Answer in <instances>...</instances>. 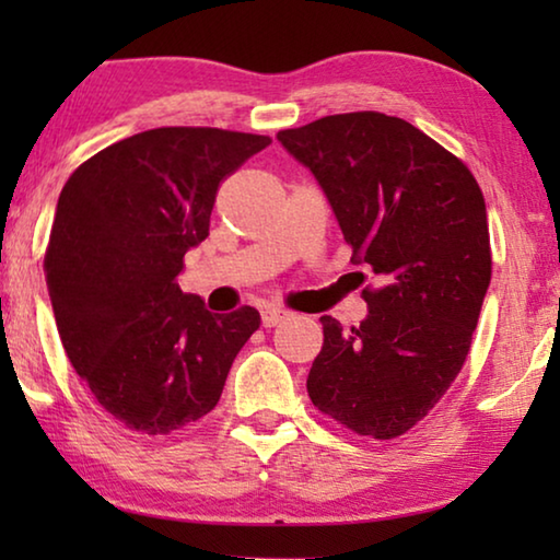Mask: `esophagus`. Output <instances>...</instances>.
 Segmentation results:
<instances>
[{
	"label": "esophagus",
	"instance_id": "obj_1",
	"mask_svg": "<svg viewBox=\"0 0 560 560\" xmlns=\"http://www.w3.org/2000/svg\"><path fill=\"white\" fill-rule=\"evenodd\" d=\"M291 314L287 308H279V306H267L261 311V324H264V328H273V326H279V324H283V320H287Z\"/></svg>",
	"mask_w": 560,
	"mask_h": 560
}]
</instances>
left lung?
I'll return each instance as SVG.
<instances>
[{
    "instance_id": "1",
    "label": "left lung",
    "mask_w": 560,
    "mask_h": 560,
    "mask_svg": "<svg viewBox=\"0 0 560 560\" xmlns=\"http://www.w3.org/2000/svg\"><path fill=\"white\" fill-rule=\"evenodd\" d=\"M277 138L324 187L353 261L381 279L363 289L371 311L350 334L320 316L311 402L363 438H400L469 355L491 281L485 195L457 155L377 110L338 113Z\"/></svg>"
}]
</instances>
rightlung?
<instances>
[{
    "label": "right lung",
    "mask_w": 560,
    "mask_h": 560,
    "mask_svg": "<svg viewBox=\"0 0 560 560\" xmlns=\"http://www.w3.org/2000/svg\"><path fill=\"white\" fill-rule=\"evenodd\" d=\"M269 136L153 128L73 170L44 257L56 328L75 373L132 432L170 434L220 402L259 311L210 314L183 293L185 252L210 234L217 189Z\"/></svg>",
    "instance_id": "right-lung-1"
}]
</instances>
